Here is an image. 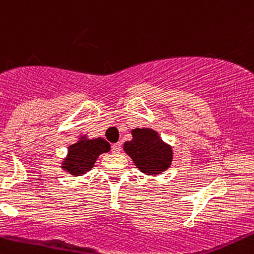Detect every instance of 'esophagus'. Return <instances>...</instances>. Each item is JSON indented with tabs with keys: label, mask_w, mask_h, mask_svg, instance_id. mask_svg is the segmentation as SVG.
Instances as JSON below:
<instances>
[{
	"label": "esophagus",
	"mask_w": 254,
	"mask_h": 254,
	"mask_svg": "<svg viewBox=\"0 0 254 254\" xmlns=\"http://www.w3.org/2000/svg\"><path fill=\"white\" fill-rule=\"evenodd\" d=\"M121 150H122V143L121 142H117V143H114L113 146H112V152L113 153H121Z\"/></svg>",
	"instance_id": "34e87169"
}]
</instances>
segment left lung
<instances>
[{
  "label": "left lung",
  "instance_id": "obj_1",
  "mask_svg": "<svg viewBox=\"0 0 254 254\" xmlns=\"http://www.w3.org/2000/svg\"><path fill=\"white\" fill-rule=\"evenodd\" d=\"M131 133L132 140L125 142L124 150L132 159L136 168L149 176L165 172L174 158L171 146L149 127H136L131 130Z\"/></svg>",
  "mask_w": 254,
  "mask_h": 254
}]
</instances>
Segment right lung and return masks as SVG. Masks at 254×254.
<instances>
[{
    "mask_svg": "<svg viewBox=\"0 0 254 254\" xmlns=\"http://www.w3.org/2000/svg\"><path fill=\"white\" fill-rule=\"evenodd\" d=\"M110 143L105 141V138H88L86 136H80L76 143L68 146L67 155L61 163V168L69 175L83 176L93 169L99 155L110 152Z\"/></svg>",
    "mask_w": 254,
    "mask_h": 254,
    "instance_id": "obj_1",
    "label": "right lung"
}]
</instances>
